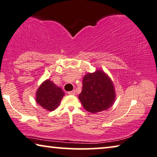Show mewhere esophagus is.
Here are the masks:
<instances>
[{
  "mask_svg": "<svg viewBox=\"0 0 157 157\" xmlns=\"http://www.w3.org/2000/svg\"><path fill=\"white\" fill-rule=\"evenodd\" d=\"M68 94H69V95H75V94H76V93H75V90H72V91L68 92Z\"/></svg>",
  "mask_w": 157,
  "mask_h": 157,
  "instance_id": "34e87169",
  "label": "esophagus"
}]
</instances>
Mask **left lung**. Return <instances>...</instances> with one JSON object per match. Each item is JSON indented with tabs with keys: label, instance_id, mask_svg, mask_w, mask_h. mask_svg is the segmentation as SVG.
<instances>
[{
	"label": "left lung",
	"instance_id": "obj_1",
	"mask_svg": "<svg viewBox=\"0 0 157 157\" xmlns=\"http://www.w3.org/2000/svg\"><path fill=\"white\" fill-rule=\"evenodd\" d=\"M78 98L86 110L95 113L108 110L115 99L112 81L102 71L86 74L83 78V88Z\"/></svg>",
	"mask_w": 157,
	"mask_h": 157
}]
</instances>
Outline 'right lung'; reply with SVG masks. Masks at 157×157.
I'll return each instance as SVG.
<instances>
[{"label": "right lung", "mask_w": 157, "mask_h": 157, "mask_svg": "<svg viewBox=\"0 0 157 157\" xmlns=\"http://www.w3.org/2000/svg\"><path fill=\"white\" fill-rule=\"evenodd\" d=\"M64 93L51 81L47 80L41 85L37 91L36 101L47 110H54L59 106Z\"/></svg>", "instance_id": "add662e5"}]
</instances>
